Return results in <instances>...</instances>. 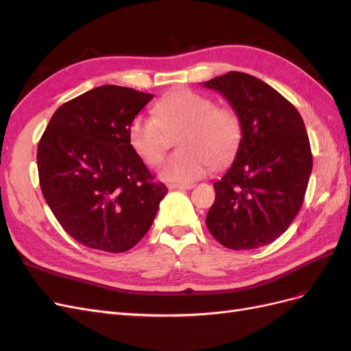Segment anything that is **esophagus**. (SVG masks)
Segmentation results:
<instances>
[{
  "label": "esophagus",
  "mask_w": 351,
  "mask_h": 351,
  "mask_svg": "<svg viewBox=\"0 0 351 351\" xmlns=\"http://www.w3.org/2000/svg\"><path fill=\"white\" fill-rule=\"evenodd\" d=\"M168 187L171 189V190H189V189H192L193 187V184H168Z\"/></svg>",
  "instance_id": "1"
}]
</instances>
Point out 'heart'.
<instances>
[{"instance_id": "1", "label": "heart", "mask_w": 351, "mask_h": 351, "mask_svg": "<svg viewBox=\"0 0 351 351\" xmlns=\"http://www.w3.org/2000/svg\"><path fill=\"white\" fill-rule=\"evenodd\" d=\"M155 115H136L129 125L132 149L146 164L161 162L171 147V136H178L182 151L162 164L164 180L189 183L234 158L241 137L243 124L239 112L230 105H215L214 99L190 89H177L159 99Z\"/></svg>"}]
</instances>
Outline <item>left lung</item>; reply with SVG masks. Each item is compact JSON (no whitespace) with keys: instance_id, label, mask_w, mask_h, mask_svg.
<instances>
[{"instance_id":"left-lung-1","label":"left lung","mask_w":351,"mask_h":351,"mask_svg":"<svg viewBox=\"0 0 351 351\" xmlns=\"http://www.w3.org/2000/svg\"><path fill=\"white\" fill-rule=\"evenodd\" d=\"M204 86L219 92L243 124L234 162L214 183L206 227L228 249H258L299 214L313 164L309 137L294 105L250 74L230 71Z\"/></svg>"}]
</instances>
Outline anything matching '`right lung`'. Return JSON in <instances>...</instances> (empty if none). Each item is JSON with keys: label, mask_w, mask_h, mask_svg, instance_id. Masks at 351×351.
Listing matches in <instances>:
<instances>
[{"label": "right lung", "mask_w": 351, "mask_h": 351, "mask_svg": "<svg viewBox=\"0 0 351 351\" xmlns=\"http://www.w3.org/2000/svg\"><path fill=\"white\" fill-rule=\"evenodd\" d=\"M154 98L104 84L51 117L38 145L42 195L61 227L90 249L121 253L151 228L167 195L129 143V125Z\"/></svg>", "instance_id": "add662e5"}]
</instances>
